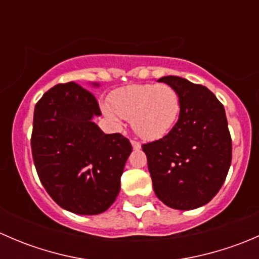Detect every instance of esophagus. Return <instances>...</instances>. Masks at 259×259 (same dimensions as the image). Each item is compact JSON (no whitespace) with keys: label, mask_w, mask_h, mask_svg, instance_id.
Listing matches in <instances>:
<instances>
[{"label":"esophagus","mask_w":259,"mask_h":259,"mask_svg":"<svg viewBox=\"0 0 259 259\" xmlns=\"http://www.w3.org/2000/svg\"><path fill=\"white\" fill-rule=\"evenodd\" d=\"M130 143H132L133 149H134V150H139V149L142 148V144H140L139 142H135V140H130Z\"/></svg>","instance_id":"1"}]
</instances>
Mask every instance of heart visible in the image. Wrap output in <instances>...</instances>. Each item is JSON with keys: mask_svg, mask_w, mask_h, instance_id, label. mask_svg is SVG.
<instances>
[{"mask_svg": "<svg viewBox=\"0 0 259 259\" xmlns=\"http://www.w3.org/2000/svg\"><path fill=\"white\" fill-rule=\"evenodd\" d=\"M111 108L103 113L116 126L120 117L130 119L135 134L146 140L163 138L176 125L180 113V99L176 89L166 83H137L114 91Z\"/></svg>", "mask_w": 259, "mask_h": 259, "instance_id": "b5f03b06", "label": "heart"}]
</instances>
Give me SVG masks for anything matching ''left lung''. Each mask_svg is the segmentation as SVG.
<instances>
[{
	"label": "left lung",
	"instance_id": "1",
	"mask_svg": "<svg viewBox=\"0 0 259 259\" xmlns=\"http://www.w3.org/2000/svg\"><path fill=\"white\" fill-rule=\"evenodd\" d=\"M158 81L176 89L180 113L169 134L142 146L154 192L173 209H197L215 197L231 166L226 111L205 86L171 75Z\"/></svg>",
	"mask_w": 259,
	"mask_h": 259
}]
</instances>
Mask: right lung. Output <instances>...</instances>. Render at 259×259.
<instances>
[{"mask_svg": "<svg viewBox=\"0 0 259 259\" xmlns=\"http://www.w3.org/2000/svg\"><path fill=\"white\" fill-rule=\"evenodd\" d=\"M100 115L93 94L75 82L54 86L35 106L31 148L38 178L60 207L75 214L109 209L133 151L126 138L105 134L93 121Z\"/></svg>", "mask_w": 259, "mask_h": 259, "instance_id": "add662e5", "label": "right lung"}]
</instances>
